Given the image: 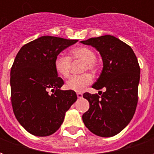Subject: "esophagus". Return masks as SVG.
<instances>
[{
    "label": "esophagus",
    "instance_id": "1",
    "mask_svg": "<svg viewBox=\"0 0 154 154\" xmlns=\"http://www.w3.org/2000/svg\"><path fill=\"white\" fill-rule=\"evenodd\" d=\"M77 96L78 98H82V92H77Z\"/></svg>",
    "mask_w": 154,
    "mask_h": 154
}]
</instances>
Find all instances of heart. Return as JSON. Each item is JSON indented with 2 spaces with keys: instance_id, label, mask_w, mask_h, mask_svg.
<instances>
[{
  "instance_id": "b5f03b06",
  "label": "heart",
  "mask_w": 154,
  "mask_h": 154,
  "mask_svg": "<svg viewBox=\"0 0 154 154\" xmlns=\"http://www.w3.org/2000/svg\"><path fill=\"white\" fill-rule=\"evenodd\" d=\"M96 54L92 49L87 47H77L72 49L69 57L63 54H58L54 59V68L58 75L63 77L69 76L71 69V60H78L83 62L82 72L97 70V63ZM92 82V77L89 73H84L79 76H72L66 83V87L69 90L81 92Z\"/></svg>"
}]
</instances>
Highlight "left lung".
<instances>
[{
    "mask_svg": "<svg viewBox=\"0 0 154 154\" xmlns=\"http://www.w3.org/2000/svg\"><path fill=\"white\" fill-rule=\"evenodd\" d=\"M96 48L103 61V69L92 87L105 92L83 94L90 108L82 116L84 125L100 137H112L129 125L138 103L140 67L128 44L112 35L81 41Z\"/></svg>",
    "mask_w": 154,
    "mask_h": 154,
    "instance_id": "left-lung-1",
    "label": "left lung"
}]
</instances>
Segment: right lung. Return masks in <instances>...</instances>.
I'll return each instance as SVG.
<instances>
[{"instance_id": "right-lung-1", "label": "right lung", "mask_w": 154, "mask_h": 154, "mask_svg": "<svg viewBox=\"0 0 154 154\" xmlns=\"http://www.w3.org/2000/svg\"><path fill=\"white\" fill-rule=\"evenodd\" d=\"M77 41L42 36L25 44L15 57L11 70L12 108L19 123L33 135L56 132L77 100L74 91L60 90L64 82L54 63L62 51Z\"/></svg>"}]
</instances>
